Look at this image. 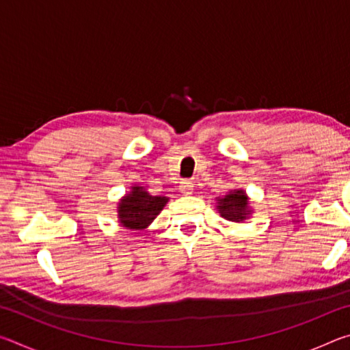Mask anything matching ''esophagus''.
Listing matches in <instances>:
<instances>
[{
  "label": "esophagus",
  "instance_id": "esophagus-1",
  "mask_svg": "<svg viewBox=\"0 0 350 350\" xmlns=\"http://www.w3.org/2000/svg\"><path fill=\"white\" fill-rule=\"evenodd\" d=\"M193 188H194V183L191 180H182L180 182V191H182V194H185V196H188V194L193 193Z\"/></svg>",
  "mask_w": 350,
  "mask_h": 350
}]
</instances>
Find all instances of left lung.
I'll return each instance as SVG.
<instances>
[{
  "instance_id": "1",
  "label": "left lung",
  "mask_w": 350,
  "mask_h": 350,
  "mask_svg": "<svg viewBox=\"0 0 350 350\" xmlns=\"http://www.w3.org/2000/svg\"><path fill=\"white\" fill-rule=\"evenodd\" d=\"M247 202L248 200L245 198V193L242 191V189H238V191L230 193L228 196L219 200L217 210L221 213L222 217L233 222H239L248 215Z\"/></svg>"
}]
</instances>
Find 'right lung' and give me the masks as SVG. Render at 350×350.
Returning a JSON list of instances; mask_svg holds the SVG:
<instances>
[{
    "instance_id": "add662e5",
    "label": "right lung",
    "mask_w": 350,
    "mask_h": 350,
    "mask_svg": "<svg viewBox=\"0 0 350 350\" xmlns=\"http://www.w3.org/2000/svg\"><path fill=\"white\" fill-rule=\"evenodd\" d=\"M167 202L168 199L165 196H151L142 187H134L131 194L118 205V217L123 227L142 230L154 221Z\"/></svg>"
}]
</instances>
